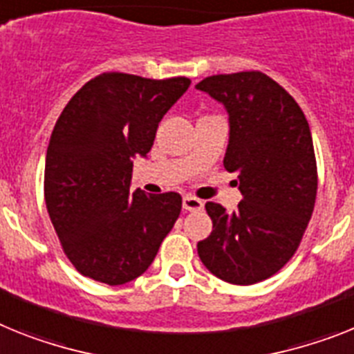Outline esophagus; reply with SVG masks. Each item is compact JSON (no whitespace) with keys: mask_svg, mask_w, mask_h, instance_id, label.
I'll use <instances>...</instances> for the list:
<instances>
[{"mask_svg":"<svg viewBox=\"0 0 354 354\" xmlns=\"http://www.w3.org/2000/svg\"><path fill=\"white\" fill-rule=\"evenodd\" d=\"M183 209L189 212H196V210L203 209V201L194 198V196H183Z\"/></svg>","mask_w":354,"mask_h":354,"instance_id":"obj_1","label":"esophagus"}]
</instances>
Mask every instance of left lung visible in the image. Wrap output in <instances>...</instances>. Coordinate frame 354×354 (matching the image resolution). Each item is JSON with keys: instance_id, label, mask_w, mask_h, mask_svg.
I'll list each match as a JSON object with an SVG mask.
<instances>
[{"instance_id": "obj_1", "label": "left lung", "mask_w": 354, "mask_h": 354, "mask_svg": "<svg viewBox=\"0 0 354 354\" xmlns=\"http://www.w3.org/2000/svg\"><path fill=\"white\" fill-rule=\"evenodd\" d=\"M228 113L223 165L236 172L243 200L228 214L205 205L212 232L198 243L201 263L230 284L272 277L292 259L317 198V160L304 113L261 71L212 75L196 84Z\"/></svg>"}]
</instances>
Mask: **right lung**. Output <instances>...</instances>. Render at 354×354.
<instances>
[{"mask_svg":"<svg viewBox=\"0 0 354 354\" xmlns=\"http://www.w3.org/2000/svg\"><path fill=\"white\" fill-rule=\"evenodd\" d=\"M187 77L144 79L108 71L86 82L55 122L44 165V201L70 263L118 286L140 277L174 227L182 196L131 191L133 158L147 156Z\"/></svg>","mask_w":354,"mask_h":354,"instance_id":"right-lung-1","label":"right lung"}]
</instances>
